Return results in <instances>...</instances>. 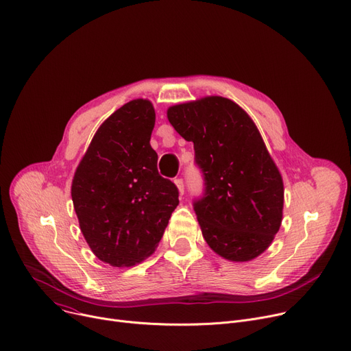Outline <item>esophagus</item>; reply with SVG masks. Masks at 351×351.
Here are the masks:
<instances>
[{
    "mask_svg": "<svg viewBox=\"0 0 351 351\" xmlns=\"http://www.w3.org/2000/svg\"><path fill=\"white\" fill-rule=\"evenodd\" d=\"M174 182H176V185H177V188H178L180 194L182 195V194H184V180H182V178H176Z\"/></svg>",
    "mask_w": 351,
    "mask_h": 351,
    "instance_id": "1",
    "label": "esophagus"
}]
</instances>
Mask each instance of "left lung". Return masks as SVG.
<instances>
[{
	"mask_svg": "<svg viewBox=\"0 0 351 351\" xmlns=\"http://www.w3.org/2000/svg\"><path fill=\"white\" fill-rule=\"evenodd\" d=\"M167 117L194 143L204 193L193 206L206 243L232 261L257 257L281 226L284 185L254 122L222 97L174 105Z\"/></svg>",
	"mask_w": 351,
	"mask_h": 351,
	"instance_id": "1",
	"label": "left lung"
}]
</instances>
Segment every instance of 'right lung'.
I'll list each match as a JSON object with an SVG mask.
<instances>
[{"instance_id":"add662e5","label":"right lung","mask_w":351,"mask_h":351,"mask_svg":"<svg viewBox=\"0 0 351 351\" xmlns=\"http://www.w3.org/2000/svg\"><path fill=\"white\" fill-rule=\"evenodd\" d=\"M156 114L133 99L97 130L75 170L71 198L94 254L114 267L150 256L178 205V188L157 170L150 146Z\"/></svg>"}]
</instances>
